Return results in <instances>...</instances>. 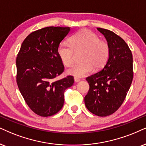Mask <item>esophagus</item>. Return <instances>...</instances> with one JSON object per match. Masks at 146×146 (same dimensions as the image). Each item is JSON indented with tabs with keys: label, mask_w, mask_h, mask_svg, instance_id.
<instances>
[{
	"label": "esophagus",
	"mask_w": 146,
	"mask_h": 146,
	"mask_svg": "<svg viewBox=\"0 0 146 146\" xmlns=\"http://www.w3.org/2000/svg\"><path fill=\"white\" fill-rule=\"evenodd\" d=\"M74 80H75V82H76V83L80 82V79L78 78V77H75Z\"/></svg>",
	"instance_id": "obj_1"
}]
</instances>
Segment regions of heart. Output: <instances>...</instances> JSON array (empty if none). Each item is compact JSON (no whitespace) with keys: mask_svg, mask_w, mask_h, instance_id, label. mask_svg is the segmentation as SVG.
<instances>
[{"mask_svg":"<svg viewBox=\"0 0 146 146\" xmlns=\"http://www.w3.org/2000/svg\"><path fill=\"white\" fill-rule=\"evenodd\" d=\"M82 52L79 59L82 62L67 70L72 76L82 77L96 69L102 68L110 56L108 43L100 40L98 36L90 30H82L69 38V44L60 42L57 48V54L62 63L70 67L74 63L75 53Z\"/></svg>","mask_w":146,"mask_h":146,"instance_id":"heart-1","label":"heart"}]
</instances>
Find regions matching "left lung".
<instances>
[{
	"mask_svg": "<svg viewBox=\"0 0 146 146\" xmlns=\"http://www.w3.org/2000/svg\"><path fill=\"white\" fill-rule=\"evenodd\" d=\"M110 47V56L100 71L86 78L90 89L84 98L90 112L99 117L113 114L120 108L131 85L133 56L125 40L108 29L98 27Z\"/></svg>",
	"mask_w": 146,
	"mask_h": 146,
	"instance_id": "left-lung-1",
	"label": "left lung"
}]
</instances>
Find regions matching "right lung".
<instances>
[{"mask_svg": "<svg viewBox=\"0 0 146 146\" xmlns=\"http://www.w3.org/2000/svg\"><path fill=\"white\" fill-rule=\"evenodd\" d=\"M70 29L51 26L35 31L24 40L18 52V88L27 106L41 117L54 115L61 109L64 92L74 83L71 75L54 80L64 69L57 48Z\"/></svg>", "mask_w": 146, "mask_h": 146, "instance_id": "obj_1", "label": "right lung"}]
</instances>
